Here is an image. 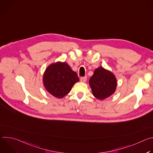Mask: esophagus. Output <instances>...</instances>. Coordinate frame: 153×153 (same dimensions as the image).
I'll return each mask as SVG.
<instances>
[{
    "mask_svg": "<svg viewBox=\"0 0 153 153\" xmlns=\"http://www.w3.org/2000/svg\"><path fill=\"white\" fill-rule=\"evenodd\" d=\"M86 79H87V77H86V76H85V77H80V82H85L86 81Z\"/></svg>",
    "mask_w": 153,
    "mask_h": 153,
    "instance_id": "obj_1",
    "label": "esophagus"
}]
</instances>
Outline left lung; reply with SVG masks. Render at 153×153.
<instances>
[{"label":"left lung","mask_w":153,"mask_h":153,"mask_svg":"<svg viewBox=\"0 0 153 153\" xmlns=\"http://www.w3.org/2000/svg\"><path fill=\"white\" fill-rule=\"evenodd\" d=\"M89 83L93 96L99 100L111 96L114 93L117 87L115 76L101 67L95 70L90 79Z\"/></svg>","instance_id":"obj_1"}]
</instances>
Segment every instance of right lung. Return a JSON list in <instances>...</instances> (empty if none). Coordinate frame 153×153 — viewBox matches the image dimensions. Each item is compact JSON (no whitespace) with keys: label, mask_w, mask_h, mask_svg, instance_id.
<instances>
[{"label":"right lung","mask_w":153,"mask_h":153,"mask_svg":"<svg viewBox=\"0 0 153 153\" xmlns=\"http://www.w3.org/2000/svg\"><path fill=\"white\" fill-rule=\"evenodd\" d=\"M79 79L69 65L57 62L51 64L43 76V83L47 91L53 96L60 99L68 94Z\"/></svg>","instance_id":"1"}]
</instances>
